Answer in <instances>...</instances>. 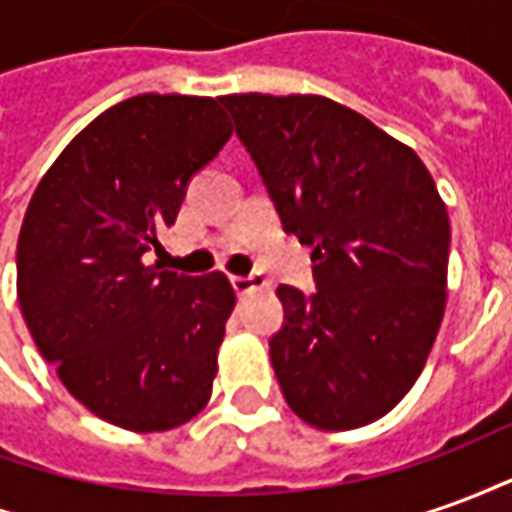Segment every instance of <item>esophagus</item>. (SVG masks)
I'll return each instance as SVG.
<instances>
[{"mask_svg":"<svg viewBox=\"0 0 512 512\" xmlns=\"http://www.w3.org/2000/svg\"><path fill=\"white\" fill-rule=\"evenodd\" d=\"M230 282H233V290L238 293V296H244V293H252V290L263 288L266 285V279H263V274H246V277H230Z\"/></svg>","mask_w":512,"mask_h":512,"instance_id":"1","label":"esophagus"}]
</instances>
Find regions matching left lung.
Segmentation results:
<instances>
[{"mask_svg":"<svg viewBox=\"0 0 512 512\" xmlns=\"http://www.w3.org/2000/svg\"><path fill=\"white\" fill-rule=\"evenodd\" d=\"M285 233L312 246L315 293L279 285L271 365L321 430L376 422L428 362L447 304L450 219L411 147L321 95H224Z\"/></svg>","mask_w":512,"mask_h":512,"instance_id":"1","label":"left lung"}]
</instances>
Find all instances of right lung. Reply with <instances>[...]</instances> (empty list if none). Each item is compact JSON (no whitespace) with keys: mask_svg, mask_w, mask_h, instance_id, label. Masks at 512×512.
I'll list each match as a JSON object with an SVG mask.
<instances>
[{"mask_svg":"<svg viewBox=\"0 0 512 512\" xmlns=\"http://www.w3.org/2000/svg\"><path fill=\"white\" fill-rule=\"evenodd\" d=\"M230 134L213 98L134 95L95 117L29 200L21 315L65 389L117 428H178L211 397L233 285L147 257Z\"/></svg>","mask_w":512,"mask_h":512,"instance_id":"right-lung-1","label":"right lung"}]
</instances>
